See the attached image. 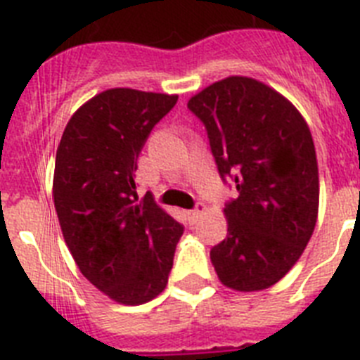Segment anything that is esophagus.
<instances>
[{"instance_id":"34e87169","label":"esophagus","mask_w":360,"mask_h":360,"mask_svg":"<svg viewBox=\"0 0 360 360\" xmlns=\"http://www.w3.org/2000/svg\"><path fill=\"white\" fill-rule=\"evenodd\" d=\"M202 213H204V204H198L195 210H189V212H187V219H189V222H197L198 219H200Z\"/></svg>"}]
</instances>
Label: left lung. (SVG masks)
Segmentation results:
<instances>
[{"label":"left lung","instance_id":"left-lung-1","mask_svg":"<svg viewBox=\"0 0 360 360\" xmlns=\"http://www.w3.org/2000/svg\"><path fill=\"white\" fill-rule=\"evenodd\" d=\"M222 180L237 198L224 207L228 237L212 248L222 285L240 292L272 287L294 266L319 217V163L296 106L250 77H226L193 95Z\"/></svg>","mask_w":360,"mask_h":360}]
</instances>
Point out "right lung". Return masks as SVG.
<instances>
[{
    "label": "right lung",
    "instance_id": "1",
    "mask_svg": "<svg viewBox=\"0 0 360 360\" xmlns=\"http://www.w3.org/2000/svg\"><path fill=\"white\" fill-rule=\"evenodd\" d=\"M178 95L112 88L68 121L56 148L53 198L86 280L123 305H141L167 285L184 226L136 191L138 156Z\"/></svg>",
    "mask_w": 360,
    "mask_h": 360
}]
</instances>
